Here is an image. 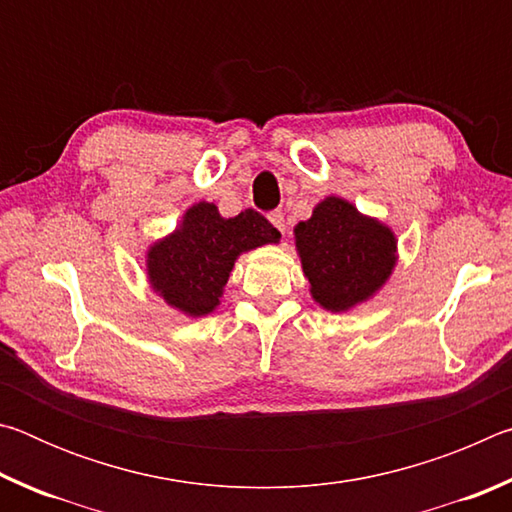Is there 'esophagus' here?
Wrapping results in <instances>:
<instances>
[{
  "instance_id": "1",
  "label": "esophagus",
  "mask_w": 512,
  "mask_h": 512,
  "mask_svg": "<svg viewBox=\"0 0 512 512\" xmlns=\"http://www.w3.org/2000/svg\"><path fill=\"white\" fill-rule=\"evenodd\" d=\"M268 221H271L277 230L282 232L284 235V230H287V225H284V212H280V210H275V212H271L268 214Z\"/></svg>"
}]
</instances>
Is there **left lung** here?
I'll return each instance as SVG.
<instances>
[{
    "label": "left lung",
    "mask_w": 512,
    "mask_h": 512,
    "mask_svg": "<svg viewBox=\"0 0 512 512\" xmlns=\"http://www.w3.org/2000/svg\"><path fill=\"white\" fill-rule=\"evenodd\" d=\"M293 232L311 298L327 311H348L375 296L397 262L393 230L339 196L320 201Z\"/></svg>",
    "instance_id": "left-lung-1"
}]
</instances>
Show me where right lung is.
<instances>
[{
  "label": "right lung",
  "instance_id": "1",
  "mask_svg": "<svg viewBox=\"0 0 512 512\" xmlns=\"http://www.w3.org/2000/svg\"><path fill=\"white\" fill-rule=\"evenodd\" d=\"M280 232L262 214L246 210L223 219L214 203H196L183 221L146 253V273L155 293L185 316H207L219 307L237 257L264 244H277Z\"/></svg>",
  "mask_w": 512,
  "mask_h": 512
}]
</instances>
